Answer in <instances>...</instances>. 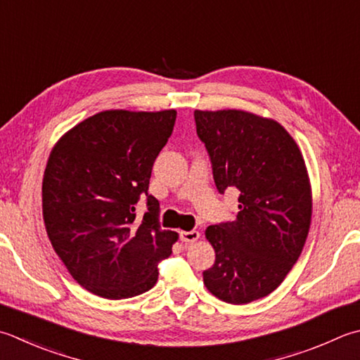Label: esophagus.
Wrapping results in <instances>:
<instances>
[{
    "instance_id": "obj_1",
    "label": "esophagus",
    "mask_w": 360,
    "mask_h": 360,
    "mask_svg": "<svg viewBox=\"0 0 360 360\" xmlns=\"http://www.w3.org/2000/svg\"><path fill=\"white\" fill-rule=\"evenodd\" d=\"M200 238L198 231H181V240L186 243H193Z\"/></svg>"
}]
</instances>
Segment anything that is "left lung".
Wrapping results in <instances>:
<instances>
[{"instance_id": "1", "label": "left lung", "mask_w": 360, "mask_h": 360, "mask_svg": "<svg viewBox=\"0 0 360 360\" xmlns=\"http://www.w3.org/2000/svg\"><path fill=\"white\" fill-rule=\"evenodd\" d=\"M218 192H240L234 221L212 224L215 262L202 273L218 300L246 304L276 290L297 262L312 220V188L300 146L276 120L240 109L195 110Z\"/></svg>"}]
</instances>
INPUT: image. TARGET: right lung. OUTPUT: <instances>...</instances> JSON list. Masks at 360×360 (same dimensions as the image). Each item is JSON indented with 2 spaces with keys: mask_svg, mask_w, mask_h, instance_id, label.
<instances>
[{
  "mask_svg": "<svg viewBox=\"0 0 360 360\" xmlns=\"http://www.w3.org/2000/svg\"><path fill=\"white\" fill-rule=\"evenodd\" d=\"M174 120V109L103 110L67 131L49 153L41 182L48 238L76 283L98 297L123 300L150 290L158 264L179 238L159 226V201L148 195ZM142 193L148 212L137 222Z\"/></svg>",
  "mask_w": 360,
  "mask_h": 360,
  "instance_id": "1",
  "label": "right lung"
}]
</instances>
